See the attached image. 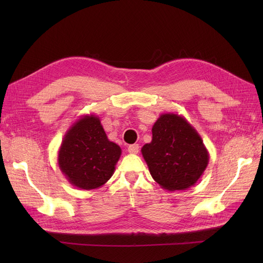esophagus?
Masks as SVG:
<instances>
[{"label":"esophagus","mask_w":263,"mask_h":263,"mask_svg":"<svg viewBox=\"0 0 263 263\" xmlns=\"http://www.w3.org/2000/svg\"><path fill=\"white\" fill-rule=\"evenodd\" d=\"M128 153L129 154H138V151H139V146L138 145H130L129 147H128Z\"/></svg>","instance_id":"esophagus-1"}]
</instances>
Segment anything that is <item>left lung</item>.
Listing matches in <instances>:
<instances>
[{
    "label": "left lung",
    "instance_id": "left-lung-1",
    "mask_svg": "<svg viewBox=\"0 0 263 263\" xmlns=\"http://www.w3.org/2000/svg\"><path fill=\"white\" fill-rule=\"evenodd\" d=\"M151 132L153 139L141 148V154L153 179L170 192L193 186L210 161L200 134L174 113L161 114Z\"/></svg>",
    "mask_w": 263,
    "mask_h": 263
}]
</instances>
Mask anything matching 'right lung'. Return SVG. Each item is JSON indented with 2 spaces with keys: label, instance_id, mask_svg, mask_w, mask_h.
Returning a JSON list of instances; mask_svg holds the SVG:
<instances>
[{
  "label": "right lung",
  "instance_id": "obj_1",
  "mask_svg": "<svg viewBox=\"0 0 263 263\" xmlns=\"http://www.w3.org/2000/svg\"><path fill=\"white\" fill-rule=\"evenodd\" d=\"M122 149L110 141L99 116L83 115L69 127L58 150V165L80 190L99 189L113 176Z\"/></svg>",
  "mask_w": 263,
  "mask_h": 263
}]
</instances>
